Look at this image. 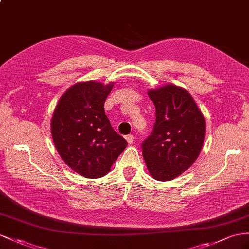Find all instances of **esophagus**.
Masks as SVG:
<instances>
[{
    "instance_id": "esophagus-1",
    "label": "esophagus",
    "mask_w": 249,
    "mask_h": 249,
    "mask_svg": "<svg viewBox=\"0 0 249 249\" xmlns=\"http://www.w3.org/2000/svg\"><path fill=\"white\" fill-rule=\"evenodd\" d=\"M125 139H126V141L128 142V144H132L133 143V140H135V138H133L132 135H127L125 137Z\"/></svg>"
}]
</instances>
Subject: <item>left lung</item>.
<instances>
[{
    "mask_svg": "<svg viewBox=\"0 0 249 249\" xmlns=\"http://www.w3.org/2000/svg\"><path fill=\"white\" fill-rule=\"evenodd\" d=\"M156 107V122L142 143V154L155 180L170 181L187 170L199 157L206 123L186 89L168 84L148 90Z\"/></svg>",
    "mask_w": 249,
    "mask_h": 249,
    "instance_id": "left-lung-1",
    "label": "left lung"
}]
</instances>
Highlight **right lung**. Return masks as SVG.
Wrapping results in <instances>:
<instances>
[{"label":"right lung","instance_id":"obj_1","mask_svg":"<svg viewBox=\"0 0 249 249\" xmlns=\"http://www.w3.org/2000/svg\"><path fill=\"white\" fill-rule=\"evenodd\" d=\"M112 88L113 83H76L64 92L52 118V136L59 155L87 179L109 173L128 144L113 130L104 111Z\"/></svg>","mask_w":249,"mask_h":249}]
</instances>
